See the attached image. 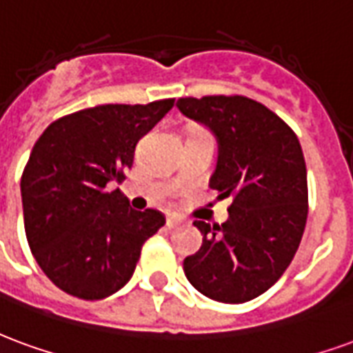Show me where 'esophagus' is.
<instances>
[{
    "instance_id": "obj_1",
    "label": "esophagus",
    "mask_w": 353,
    "mask_h": 353,
    "mask_svg": "<svg viewBox=\"0 0 353 353\" xmlns=\"http://www.w3.org/2000/svg\"><path fill=\"white\" fill-rule=\"evenodd\" d=\"M182 223V218L176 214H169L167 216V228L169 230H173V228H176V225H180Z\"/></svg>"
}]
</instances>
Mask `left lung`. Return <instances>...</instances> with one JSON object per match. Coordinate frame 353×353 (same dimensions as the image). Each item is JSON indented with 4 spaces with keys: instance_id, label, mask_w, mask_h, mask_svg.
Listing matches in <instances>:
<instances>
[{
    "instance_id": "obj_1",
    "label": "left lung",
    "mask_w": 353,
    "mask_h": 353,
    "mask_svg": "<svg viewBox=\"0 0 353 353\" xmlns=\"http://www.w3.org/2000/svg\"><path fill=\"white\" fill-rule=\"evenodd\" d=\"M176 107L214 135L218 158L208 186L220 199L231 197L228 222H194L203 244L184 259V274L208 299H256L292 263L307 223L299 139L272 110L243 95L180 97Z\"/></svg>"
}]
</instances>
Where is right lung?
Masks as SVG:
<instances>
[{
    "instance_id": "1",
    "label": "right lung",
    "mask_w": 353,
    "mask_h": 353,
    "mask_svg": "<svg viewBox=\"0 0 353 353\" xmlns=\"http://www.w3.org/2000/svg\"><path fill=\"white\" fill-rule=\"evenodd\" d=\"M99 105L52 122L33 146L20 194L35 261L60 290L105 299L130 282L143 244L165 223L154 208L133 210L120 190L139 139L173 107Z\"/></svg>"
}]
</instances>
